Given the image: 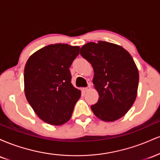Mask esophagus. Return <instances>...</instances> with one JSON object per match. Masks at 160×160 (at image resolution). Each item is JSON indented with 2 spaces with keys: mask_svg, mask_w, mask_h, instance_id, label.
<instances>
[{
  "mask_svg": "<svg viewBox=\"0 0 160 160\" xmlns=\"http://www.w3.org/2000/svg\"><path fill=\"white\" fill-rule=\"evenodd\" d=\"M90 89H91L90 86H87V87L82 88V91H83V92H88V91L90 90Z\"/></svg>",
  "mask_w": 160,
  "mask_h": 160,
  "instance_id": "esophagus-1",
  "label": "esophagus"
}]
</instances>
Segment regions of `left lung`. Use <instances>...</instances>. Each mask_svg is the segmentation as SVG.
I'll list each match as a JSON object with an SVG mask.
<instances>
[{"instance_id":"obj_1","label":"left lung","mask_w":160,"mask_h":160,"mask_svg":"<svg viewBox=\"0 0 160 160\" xmlns=\"http://www.w3.org/2000/svg\"><path fill=\"white\" fill-rule=\"evenodd\" d=\"M80 55L94 70L92 82L98 101L91 106L94 114L113 122L126 114L135 102L138 87V70L132 57L121 46L99 40L80 48Z\"/></svg>"}]
</instances>
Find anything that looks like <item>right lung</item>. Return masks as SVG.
Instances as JSON below:
<instances>
[{"mask_svg": "<svg viewBox=\"0 0 160 160\" xmlns=\"http://www.w3.org/2000/svg\"><path fill=\"white\" fill-rule=\"evenodd\" d=\"M79 53L78 46L50 44L32 54L25 64V97L47 123L60 126L71 117L81 91L71 84L69 68Z\"/></svg>", "mask_w": 160, "mask_h": 160, "instance_id": "1", "label": "right lung"}]
</instances>
